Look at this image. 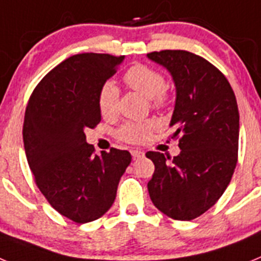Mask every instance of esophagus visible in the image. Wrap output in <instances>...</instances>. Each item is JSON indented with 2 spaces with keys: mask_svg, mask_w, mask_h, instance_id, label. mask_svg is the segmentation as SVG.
<instances>
[{
  "mask_svg": "<svg viewBox=\"0 0 261 261\" xmlns=\"http://www.w3.org/2000/svg\"><path fill=\"white\" fill-rule=\"evenodd\" d=\"M130 154H132V156L135 159L144 156V151H141V150H132V151H130Z\"/></svg>",
  "mask_w": 261,
  "mask_h": 261,
  "instance_id": "esophagus-1",
  "label": "esophagus"
}]
</instances>
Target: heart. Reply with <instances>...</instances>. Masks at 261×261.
I'll list each match as a JSON object with an SVG mask.
<instances>
[{
	"label": "heart",
	"instance_id": "b5f03b06",
	"mask_svg": "<svg viewBox=\"0 0 261 261\" xmlns=\"http://www.w3.org/2000/svg\"><path fill=\"white\" fill-rule=\"evenodd\" d=\"M124 82L129 89L150 99L153 107L159 108L167 105L166 81L159 71L146 65H135L125 71ZM119 95L120 91L114 82L108 81L102 85L98 93V106L103 116L111 117L116 114ZM154 128L155 123L150 120L141 123L129 121L120 128L119 136L128 142H141Z\"/></svg>",
	"mask_w": 261,
	"mask_h": 261
}]
</instances>
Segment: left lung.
<instances>
[{"label": "left lung", "instance_id": "obj_1", "mask_svg": "<svg viewBox=\"0 0 261 261\" xmlns=\"http://www.w3.org/2000/svg\"><path fill=\"white\" fill-rule=\"evenodd\" d=\"M167 69L176 98L170 126L180 136V154L147 151L155 166L147 183L158 211L191 221L211 209L229 186L238 159L239 111L229 81L216 66L187 50L151 52Z\"/></svg>", "mask_w": 261, "mask_h": 261}]
</instances>
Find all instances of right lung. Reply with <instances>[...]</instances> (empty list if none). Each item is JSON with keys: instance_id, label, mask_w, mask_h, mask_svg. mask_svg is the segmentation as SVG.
Wrapping results in <instances>:
<instances>
[{"instance_id": "right-lung-1", "label": "right lung", "mask_w": 261, "mask_h": 261, "mask_svg": "<svg viewBox=\"0 0 261 261\" xmlns=\"http://www.w3.org/2000/svg\"><path fill=\"white\" fill-rule=\"evenodd\" d=\"M124 56L75 55L45 75L24 114L23 142L36 186L60 214L77 223L103 216L132 161L126 150L94 155L85 129L99 124L98 93Z\"/></svg>"}]
</instances>
